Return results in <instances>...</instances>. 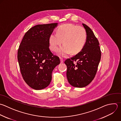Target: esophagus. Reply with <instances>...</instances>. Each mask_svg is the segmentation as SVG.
I'll use <instances>...</instances> for the list:
<instances>
[{
  "instance_id": "1",
  "label": "esophagus",
  "mask_w": 121,
  "mask_h": 121,
  "mask_svg": "<svg viewBox=\"0 0 121 121\" xmlns=\"http://www.w3.org/2000/svg\"><path fill=\"white\" fill-rule=\"evenodd\" d=\"M60 62L63 63L64 62V60L62 58H60Z\"/></svg>"
}]
</instances>
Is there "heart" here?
<instances>
[{
	"instance_id": "b5f03b06",
	"label": "heart",
	"mask_w": 121,
	"mask_h": 121,
	"mask_svg": "<svg viewBox=\"0 0 121 121\" xmlns=\"http://www.w3.org/2000/svg\"><path fill=\"white\" fill-rule=\"evenodd\" d=\"M86 39V33L82 26L72 24H66L59 26L57 33H52L49 37V42L52 50L58 51L62 44L64 45L59 50V54L67 56L70 52L75 54L83 48Z\"/></svg>"
}]
</instances>
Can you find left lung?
I'll use <instances>...</instances> for the list:
<instances>
[{"label": "left lung", "instance_id": "obj_1", "mask_svg": "<svg viewBox=\"0 0 121 121\" xmlns=\"http://www.w3.org/2000/svg\"><path fill=\"white\" fill-rule=\"evenodd\" d=\"M82 25L87 35L85 44L81 52L65 61L68 82L76 87H84L92 82L101 56L99 43L93 32L85 24Z\"/></svg>", "mask_w": 121, "mask_h": 121}]
</instances>
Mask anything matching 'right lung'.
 Wrapping results in <instances>:
<instances>
[{"mask_svg":"<svg viewBox=\"0 0 121 121\" xmlns=\"http://www.w3.org/2000/svg\"><path fill=\"white\" fill-rule=\"evenodd\" d=\"M57 25L34 26L25 34L20 44L17 59L20 71L26 83L34 89L48 86L53 69L60 63L59 57L49 49V37Z\"/></svg>","mask_w":121,"mask_h":121,"instance_id":"1","label":"right lung"}]
</instances>
